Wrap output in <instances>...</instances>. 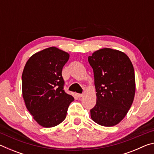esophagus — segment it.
Returning <instances> with one entry per match:
<instances>
[{"instance_id": "1", "label": "esophagus", "mask_w": 154, "mask_h": 154, "mask_svg": "<svg viewBox=\"0 0 154 154\" xmlns=\"http://www.w3.org/2000/svg\"><path fill=\"white\" fill-rule=\"evenodd\" d=\"M77 96L78 98H82L83 96V94H77Z\"/></svg>"}]
</instances>
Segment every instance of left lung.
<instances>
[{
  "label": "left lung",
  "instance_id": "left-lung-1",
  "mask_svg": "<svg viewBox=\"0 0 154 154\" xmlns=\"http://www.w3.org/2000/svg\"><path fill=\"white\" fill-rule=\"evenodd\" d=\"M88 62L93 69L96 92L91 118L100 126H116L133 103L136 90L133 65L126 54L110 48L94 52Z\"/></svg>",
  "mask_w": 154,
  "mask_h": 154
}]
</instances>
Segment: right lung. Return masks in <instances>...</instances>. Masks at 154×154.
Listing matches in <instances>:
<instances>
[{
    "label": "right lung",
    "mask_w": 154,
    "mask_h": 154,
    "mask_svg": "<svg viewBox=\"0 0 154 154\" xmlns=\"http://www.w3.org/2000/svg\"><path fill=\"white\" fill-rule=\"evenodd\" d=\"M69 54L55 47L43 49L28 59L22 72V96L26 106L40 126L51 128L66 118L74 100L64 92L62 68Z\"/></svg>",
    "instance_id": "right-lung-1"
}]
</instances>
